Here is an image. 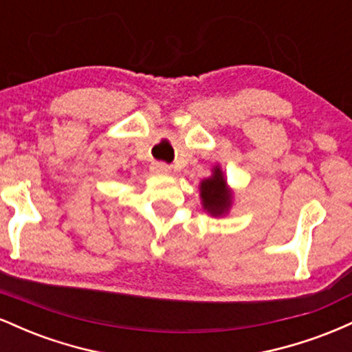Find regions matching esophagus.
Returning a JSON list of instances; mask_svg holds the SVG:
<instances>
[{
  "instance_id": "1",
  "label": "esophagus",
  "mask_w": 352,
  "mask_h": 352,
  "mask_svg": "<svg viewBox=\"0 0 352 352\" xmlns=\"http://www.w3.org/2000/svg\"><path fill=\"white\" fill-rule=\"evenodd\" d=\"M152 172L159 173V175H168V173H170V167H168L167 164L157 162V164L152 165Z\"/></svg>"
}]
</instances>
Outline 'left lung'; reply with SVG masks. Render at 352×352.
Returning a JSON list of instances; mask_svg holds the SVG:
<instances>
[{"instance_id": "8db88e82", "label": "left lung", "mask_w": 352, "mask_h": 352, "mask_svg": "<svg viewBox=\"0 0 352 352\" xmlns=\"http://www.w3.org/2000/svg\"><path fill=\"white\" fill-rule=\"evenodd\" d=\"M200 204L205 213L213 218H223L235 204V190L228 185L221 165H213L212 175L200 182Z\"/></svg>"}]
</instances>
